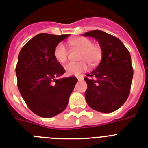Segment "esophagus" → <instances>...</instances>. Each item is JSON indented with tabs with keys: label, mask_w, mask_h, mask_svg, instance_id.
Listing matches in <instances>:
<instances>
[{
	"label": "esophagus",
	"mask_w": 148,
	"mask_h": 148,
	"mask_svg": "<svg viewBox=\"0 0 148 148\" xmlns=\"http://www.w3.org/2000/svg\"><path fill=\"white\" fill-rule=\"evenodd\" d=\"M77 79H78V81H82L83 80V77L82 76H77Z\"/></svg>",
	"instance_id": "34e87169"
}]
</instances>
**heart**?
Listing matches in <instances>:
<instances>
[{"mask_svg":"<svg viewBox=\"0 0 148 148\" xmlns=\"http://www.w3.org/2000/svg\"><path fill=\"white\" fill-rule=\"evenodd\" d=\"M70 44L74 49L80 50L78 62H70L64 66V70L69 75H78L86 71L89 64L97 65L102 58V49L100 46L92 44L90 39L78 37L70 40ZM68 50L63 43H59L54 49V56L60 63H64L68 58Z\"/></svg>","mask_w":148,"mask_h":148,"instance_id":"1","label":"heart"}]
</instances>
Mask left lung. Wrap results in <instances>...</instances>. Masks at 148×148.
I'll return each mask as SVG.
<instances>
[{
  "label": "left lung",
  "instance_id": "1",
  "mask_svg": "<svg viewBox=\"0 0 148 148\" xmlns=\"http://www.w3.org/2000/svg\"><path fill=\"white\" fill-rule=\"evenodd\" d=\"M97 40L102 58L92 73L87 74L86 101L92 109L109 113L124 104L130 94L133 70L129 51L116 37L101 30L83 35Z\"/></svg>",
  "mask_w": 148,
  "mask_h": 148
}]
</instances>
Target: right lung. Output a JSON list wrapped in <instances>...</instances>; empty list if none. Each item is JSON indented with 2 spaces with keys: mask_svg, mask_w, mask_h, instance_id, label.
Listing matches in <instances>:
<instances>
[{
  "mask_svg": "<svg viewBox=\"0 0 148 148\" xmlns=\"http://www.w3.org/2000/svg\"><path fill=\"white\" fill-rule=\"evenodd\" d=\"M70 35L40 33L23 46L18 56V90L28 108L43 118L64 110L78 82L75 76L56 79L65 70L55 58L54 49Z\"/></svg>",
  "mask_w": 148,
  "mask_h": 148,
  "instance_id": "obj_1",
  "label": "right lung"
}]
</instances>
